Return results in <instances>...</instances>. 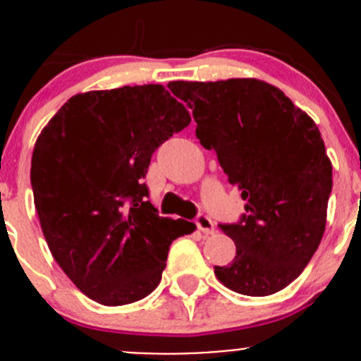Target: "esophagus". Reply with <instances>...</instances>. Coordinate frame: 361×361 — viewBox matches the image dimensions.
<instances>
[{
    "label": "esophagus",
    "mask_w": 361,
    "mask_h": 361,
    "mask_svg": "<svg viewBox=\"0 0 361 361\" xmlns=\"http://www.w3.org/2000/svg\"><path fill=\"white\" fill-rule=\"evenodd\" d=\"M197 228L202 232V234H213V232H214L213 220H211V218H207V216H204V214H201V216L197 218Z\"/></svg>",
    "instance_id": "1"
}]
</instances>
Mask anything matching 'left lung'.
I'll list each match as a JSON object with an SVG mask.
<instances>
[{
	"label": "left lung",
	"instance_id": "left-lung-1",
	"mask_svg": "<svg viewBox=\"0 0 361 361\" xmlns=\"http://www.w3.org/2000/svg\"><path fill=\"white\" fill-rule=\"evenodd\" d=\"M246 201L241 221L220 225L235 257L214 276L228 290L265 297L298 278L325 234L332 162L314 120L264 80L171 82Z\"/></svg>",
	"mask_w": 361,
	"mask_h": 361
}]
</instances>
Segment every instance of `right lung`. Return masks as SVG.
<instances>
[{
  "label": "right lung",
  "mask_w": 361,
  "mask_h": 361,
  "mask_svg": "<svg viewBox=\"0 0 361 361\" xmlns=\"http://www.w3.org/2000/svg\"><path fill=\"white\" fill-rule=\"evenodd\" d=\"M190 123L162 85L69 97L32 150L39 225L59 267L103 305L130 304L159 286L171 243L195 225L157 214L143 178L152 154Z\"/></svg>",
  "instance_id": "add662e5"
}]
</instances>
